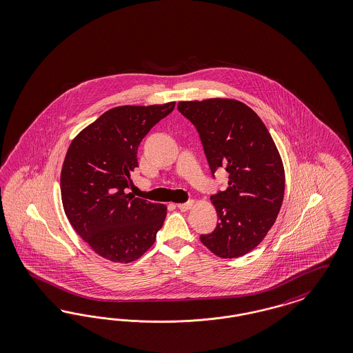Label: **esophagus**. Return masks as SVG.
Here are the masks:
<instances>
[{"mask_svg": "<svg viewBox=\"0 0 353 353\" xmlns=\"http://www.w3.org/2000/svg\"><path fill=\"white\" fill-rule=\"evenodd\" d=\"M192 205H194V200H188V201H185V203L176 204V207H178L181 211H187V210H190Z\"/></svg>", "mask_w": 353, "mask_h": 353, "instance_id": "34e87169", "label": "esophagus"}]
</instances>
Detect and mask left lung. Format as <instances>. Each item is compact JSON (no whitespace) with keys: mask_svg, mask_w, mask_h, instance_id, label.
<instances>
[{"mask_svg":"<svg viewBox=\"0 0 353 353\" xmlns=\"http://www.w3.org/2000/svg\"><path fill=\"white\" fill-rule=\"evenodd\" d=\"M212 176L228 174V188L211 195L219 223L200 241L221 259L241 257L260 244L276 221L285 192V171L276 143L250 108L230 99L181 101Z\"/></svg>","mask_w":353,"mask_h":353,"instance_id":"1","label":"left lung"}]
</instances>
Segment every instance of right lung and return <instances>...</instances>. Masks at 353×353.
I'll return each instance as SVG.
<instances>
[{
    "mask_svg": "<svg viewBox=\"0 0 353 353\" xmlns=\"http://www.w3.org/2000/svg\"><path fill=\"white\" fill-rule=\"evenodd\" d=\"M175 103L110 109L68 148L61 175L64 212L77 234L101 257L139 259L153 245L166 205L126 194L138 168V146Z\"/></svg>",
    "mask_w": 353,
    "mask_h": 353,
    "instance_id": "right-lung-1",
    "label": "right lung"
}]
</instances>
